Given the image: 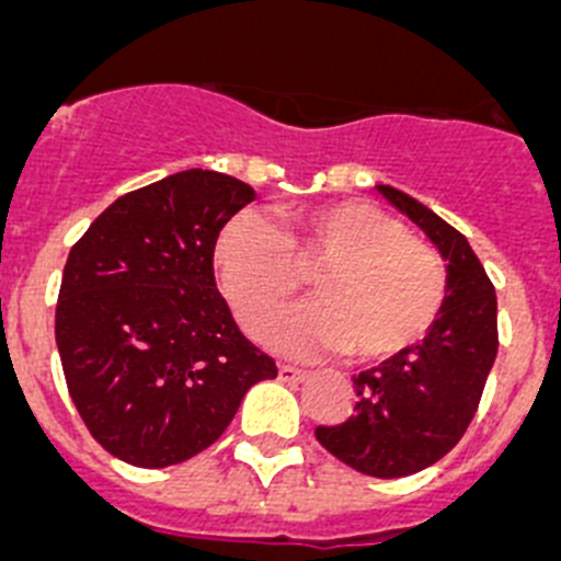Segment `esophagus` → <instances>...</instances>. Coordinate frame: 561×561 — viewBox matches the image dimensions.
I'll list each match as a JSON object with an SVG mask.
<instances>
[{"instance_id": "1", "label": "esophagus", "mask_w": 561, "mask_h": 561, "mask_svg": "<svg viewBox=\"0 0 561 561\" xmlns=\"http://www.w3.org/2000/svg\"><path fill=\"white\" fill-rule=\"evenodd\" d=\"M276 377H279L282 382H305L307 371H301V368H296V366H285V363H279V368H276Z\"/></svg>"}]
</instances>
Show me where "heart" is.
Listing matches in <instances>:
<instances>
[{"label":"heart","instance_id":"b5f03b06","mask_svg":"<svg viewBox=\"0 0 561 561\" xmlns=\"http://www.w3.org/2000/svg\"><path fill=\"white\" fill-rule=\"evenodd\" d=\"M318 261L316 301L285 310L262 332L282 355L350 352L363 363L391 360L425 341L447 301L442 256L368 201L293 211L285 229L240 211L211 245L220 290L245 330H256L299 287L296 268Z\"/></svg>","mask_w":561,"mask_h":561}]
</instances>
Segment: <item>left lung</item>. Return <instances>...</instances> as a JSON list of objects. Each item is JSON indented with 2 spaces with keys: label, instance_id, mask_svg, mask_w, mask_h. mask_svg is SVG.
<instances>
[{
  "label": "left lung",
  "instance_id": "left-lung-1",
  "mask_svg": "<svg viewBox=\"0 0 561 561\" xmlns=\"http://www.w3.org/2000/svg\"><path fill=\"white\" fill-rule=\"evenodd\" d=\"M377 190L447 262V301L425 341L352 377L355 413L335 427H316V438L363 476L402 478L447 456L476 416L497 355V299L461 231L397 186Z\"/></svg>",
  "mask_w": 561,
  "mask_h": 561
}]
</instances>
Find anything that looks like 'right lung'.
Segmentation results:
<instances>
[{
	"instance_id": "right-lung-1",
	"label": "right lung",
	"mask_w": 561,
	"mask_h": 561,
	"mask_svg": "<svg viewBox=\"0 0 561 561\" xmlns=\"http://www.w3.org/2000/svg\"><path fill=\"white\" fill-rule=\"evenodd\" d=\"M256 198L181 170L117 198L72 245L55 341L85 427L111 456L159 469L206 450L276 366L237 330L211 245Z\"/></svg>"
}]
</instances>
